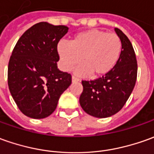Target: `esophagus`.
<instances>
[{"mask_svg": "<svg viewBox=\"0 0 154 154\" xmlns=\"http://www.w3.org/2000/svg\"><path fill=\"white\" fill-rule=\"evenodd\" d=\"M72 80L73 82H79L80 80L77 78V77H76L75 76H72Z\"/></svg>", "mask_w": 154, "mask_h": 154, "instance_id": "obj_1", "label": "esophagus"}]
</instances>
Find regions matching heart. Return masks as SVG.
<instances>
[{"label":"heart","mask_w":154,"mask_h":154,"mask_svg":"<svg viewBox=\"0 0 154 154\" xmlns=\"http://www.w3.org/2000/svg\"><path fill=\"white\" fill-rule=\"evenodd\" d=\"M61 67L70 71L79 63L78 74L89 73L91 77L103 76L112 70L121 55L122 43L116 33L92 29L76 34L70 44L60 42L57 47Z\"/></svg>","instance_id":"obj_1"}]
</instances>
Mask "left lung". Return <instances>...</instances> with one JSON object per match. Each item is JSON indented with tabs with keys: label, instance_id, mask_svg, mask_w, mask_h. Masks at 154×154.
<instances>
[{
	"label": "left lung",
	"instance_id": "1",
	"mask_svg": "<svg viewBox=\"0 0 154 154\" xmlns=\"http://www.w3.org/2000/svg\"><path fill=\"white\" fill-rule=\"evenodd\" d=\"M122 43L121 55L116 66L107 74L94 80L82 81L83 91L79 102L87 114L106 118L119 112L129 99L137 76V62L129 38L116 29Z\"/></svg>",
	"mask_w": 154,
	"mask_h": 154
}]
</instances>
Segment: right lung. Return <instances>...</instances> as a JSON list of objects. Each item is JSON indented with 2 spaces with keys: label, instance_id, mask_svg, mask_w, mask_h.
Wrapping results in <instances>:
<instances>
[{
  "label": "right lung",
  "instance_id": "obj_1",
  "mask_svg": "<svg viewBox=\"0 0 154 154\" xmlns=\"http://www.w3.org/2000/svg\"><path fill=\"white\" fill-rule=\"evenodd\" d=\"M67 31L64 25L38 23L20 37L12 51L7 71L9 90L21 112L30 118L51 116L72 83V75L57 68V45Z\"/></svg>",
  "mask_w": 154,
  "mask_h": 154
}]
</instances>
